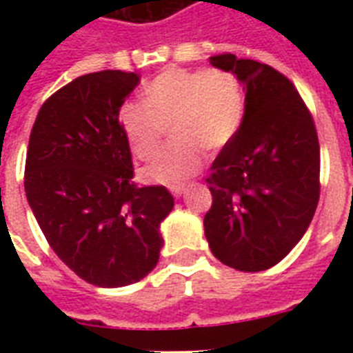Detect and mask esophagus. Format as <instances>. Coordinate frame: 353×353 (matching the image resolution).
Segmentation results:
<instances>
[{
    "label": "esophagus",
    "mask_w": 353,
    "mask_h": 353,
    "mask_svg": "<svg viewBox=\"0 0 353 353\" xmlns=\"http://www.w3.org/2000/svg\"><path fill=\"white\" fill-rule=\"evenodd\" d=\"M170 192L176 196V198H179L183 192H185V185H176V187L170 188Z\"/></svg>",
    "instance_id": "esophagus-1"
}]
</instances>
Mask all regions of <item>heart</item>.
Here are the masks:
<instances>
[{
  "instance_id": "b5f03b06",
  "label": "heart",
  "mask_w": 353,
  "mask_h": 353,
  "mask_svg": "<svg viewBox=\"0 0 353 353\" xmlns=\"http://www.w3.org/2000/svg\"><path fill=\"white\" fill-rule=\"evenodd\" d=\"M245 115L240 80L225 69L168 68L150 80L143 102L121 110V128L132 154L154 159L170 126L174 143L143 170L157 185H181L203 165V150L220 152L236 137Z\"/></svg>"
}]
</instances>
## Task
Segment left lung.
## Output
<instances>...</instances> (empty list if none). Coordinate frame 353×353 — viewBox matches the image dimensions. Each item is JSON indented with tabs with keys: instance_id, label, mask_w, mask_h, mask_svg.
<instances>
[{
	"instance_id": "1",
	"label": "left lung",
	"mask_w": 353,
	"mask_h": 353,
	"mask_svg": "<svg viewBox=\"0 0 353 353\" xmlns=\"http://www.w3.org/2000/svg\"><path fill=\"white\" fill-rule=\"evenodd\" d=\"M243 82L245 115L210 166L203 225L221 263L256 273L301 241L321 196V148L312 113L290 79L268 63L210 57Z\"/></svg>"
}]
</instances>
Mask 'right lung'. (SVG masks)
<instances>
[{
  "mask_svg": "<svg viewBox=\"0 0 353 353\" xmlns=\"http://www.w3.org/2000/svg\"><path fill=\"white\" fill-rule=\"evenodd\" d=\"M139 74L99 71L52 93L38 112L25 194L58 258L99 288L144 279L159 262L161 221L174 209L163 185L137 187L121 108Z\"/></svg>",
  "mask_w": 353,
  "mask_h": 353,
  "instance_id": "obj_1",
  "label": "right lung"
}]
</instances>
